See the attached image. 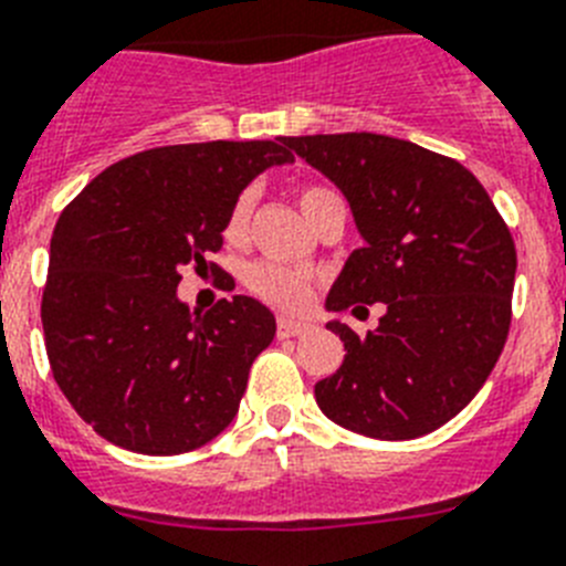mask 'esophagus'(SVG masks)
<instances>
[{
    "mask_svg": "<svg viewBox=\"0 0 566 566\" xmlns=\"http://www.w3.org/2000/svg\"><path fill=\"white\" fill-rule=\"evenodd\" d=\"M311 331V325L307 322H298V319H279V325H275V334H279V339H291V336H302Z\"/></svg>",
    "mask_w": 566,
    "mask_h": 566,
    "instance_id": "1",
    "label": "esophagus"
}]
</instances>
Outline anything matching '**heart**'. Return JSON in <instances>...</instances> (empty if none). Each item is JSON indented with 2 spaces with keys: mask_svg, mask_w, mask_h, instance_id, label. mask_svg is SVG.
Segmentation results:
<instances>
[{
  "mask_svg": "<svg viewBox=\"0 0 566 566\" xmlns=\"http://www.w3.org/2000/svg\"><path fill=\"white\" fill-rule=\"evenodd\" d=\"M339 203L331 189L325 187H302L298 189V210L305 212L307 221H316L327 207ZM250 212H253V195L241 192L232 201L230 212H227L224 235L227 241H244L247 230H250ZM247 284L255 296H261L270 305L282 307V311H296L311 298V282L307 275L296 273L291 268H282L275 261H255L247 268Z\"/></svg>",
  "mask_w": 566,
  "mask_h": 566,
  "instance_id": "heart-1",
  "label": "heart"
}]
</instances>
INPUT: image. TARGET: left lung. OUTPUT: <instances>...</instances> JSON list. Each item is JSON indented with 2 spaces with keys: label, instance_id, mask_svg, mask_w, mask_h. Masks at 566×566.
Masks as SVG:
<instances>
[{
  "label": "left lung",
  "instance_id": "left-lung-1",
  "mask_svg": "<svg viewBox=\"0 0 566 566\" xmlns=\"http://www.w3.org/2000/svg\"><path fill=\"white\" fill-rule=\"evenodd\" d=\"M348 198L365 247L327 293V311L382 302L377 331L345 342L316 402L342 429L411 440L472 402L512 322L515 241L481 180L458 160L374 132L284 137Z\"/></svg>",
  "mask_w": 566,
  "mask_h": 566
}]
</instances>
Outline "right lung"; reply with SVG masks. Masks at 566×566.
Segmentation results:
<instances>
[{
	"instance_id": "add662e5",
	"label": "right lung",
	"mask_w": 566,
	"mask_h": 566,
	"mask_svg": "<svg viewBox=\"0 0 566 566\" xmlns=\"http://www.w3.org/2000/svg\"><path fill=\"white\" fill-rule=\"evenodd\" d=\"M284 137L158 146L112 164L63 210L51 235L42 331L65 400L108 443L184 454L239 415L247 374L275 336L250 296L189 313L180 270L218 273L232 201Z\"/></svg>"
}]
</instances>
